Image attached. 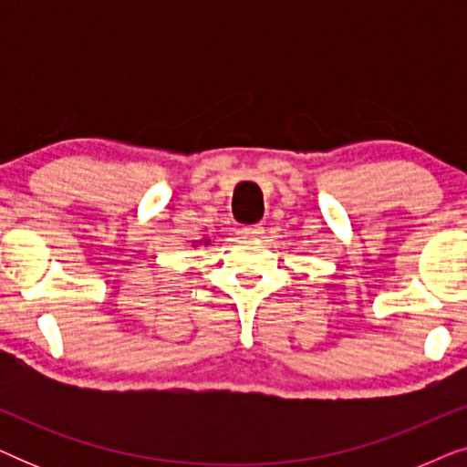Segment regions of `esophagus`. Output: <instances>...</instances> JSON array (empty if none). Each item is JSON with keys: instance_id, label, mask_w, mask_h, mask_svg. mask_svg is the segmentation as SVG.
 Wrapping results in <instances>:
<instances>
[{"instance_id": "1", "label": "esophagus", "mask_w": 467, "mask_h": 467, "mask_svg": "<svg viewBox=\"0 0 467 467\" xmlns=\"http://www.w3.org/2000/svg\"><path fill=\"white\" fill-rule=\"evenodd\" d=\"M261 234H264V227H261L259 223H254V225H246L242 229V235H244V238H259Z\"/></svg>"}]
</instances>
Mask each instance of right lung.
Instances as JSON below:
<instances>
[{
    "label": "right lung",
    "mask_w": 467,
    "mask_h": 467,
    "mask_svg": "<svg viewBox=\"0 0 467 467\" xmlns=\"http://www.w3.org/2000/svg\"><path fill=\"white\" fill-rule=\"evenodd\" d=\"M206 244H208V240H206Z\"/></svg>",
    "instance_id": "obj_1"
}]
</instances>
